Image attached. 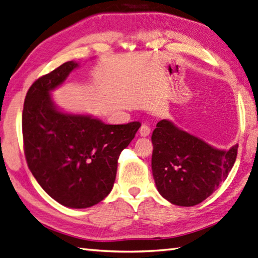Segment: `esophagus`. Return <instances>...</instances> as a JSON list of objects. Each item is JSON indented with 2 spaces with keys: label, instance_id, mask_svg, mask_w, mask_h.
<instances>
[{
  "label": "esophagus",
  "instance_id": "esophagus-1",
  "mask_svg": "<svg viewBox=\"0 0 258 258\" xmlns=\"http://www.w3.org/2000/svg\"><path fill=\"white\" fill-rule=\"evenodd\" d=\"M150 133H151V128H150L149 125L143 124L142 126H141V128H140V135L141 136H149Z\"/></svg>",
  "mask_w": 258,
  "mask_h": 258
}]
</instances>
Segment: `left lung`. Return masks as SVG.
Masks as SVG:
<instances>
[{
	"instance_id": "1",
	"label": "left lung",
	"mask_w": 258,
	"mask_h": 258,
	"mask_svg": "<svg viewBox=\"0 0 258 258\" xmlns=\"http://www.w3.org/2000/svg\"><path fill=\"white\" fill-rule=\"evenodd\" d=\"M152 172L160 195L171 204L191 207L203 203L227 179L238 145L218 150L180 130L168 119L152 134Z\"/></svg>"
}]
</instances>
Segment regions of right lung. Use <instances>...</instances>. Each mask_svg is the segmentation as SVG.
<instances>
[{"mask_svg":"<svg viewBox=\"0 0 258 258\" xmlns=\"http://www.w3.org/2000/svg\"><path fill=\"white\" fill-rule=\"evenodd\" d=\"M77 67L75 61L64 62L31 85L24 99L22 133L28 166L41 188L60 205L82 209L108 196L118 156L141 123L109 125L59 110L50 92Z\"/></svg>","mask_w":258,"mask_h":258,"instance_id":"obj_1","label":"right lung"}]
</instances>
